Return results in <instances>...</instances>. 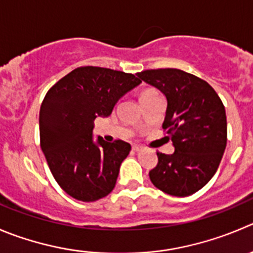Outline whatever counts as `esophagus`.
Wrapping results in <instances>:
<instances>
[{
  "mask_svg": "<svg viewBox=\"0 0 253 253\" xmlns=\"http://www.w3.org/2000/svg\"><path fill=\"white\" fill-rule=\"evenodd\" d=\"M133 150L134 151H141V150H143V146L138 145V144H134V145H133Z\"/></svg>",
  "mask_w": 253,
  "mask_h": 253,
  "instance_id": "obj_1",
  "label": "esophagus"
}]
</instances>
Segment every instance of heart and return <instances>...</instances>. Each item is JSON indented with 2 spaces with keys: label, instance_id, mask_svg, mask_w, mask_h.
Segmentation results:
<instances>
[{
  "label": "heart",
  "instance_id": "1",
  "mask_svg": "<svg viewBox=\"0 0 253 253\" xmlns=\"http://www.w3.org/2000/svg\"><path fill=\"white\" fill-rule=\"evenodd\" d=\"M154 93H155V92H153V90H146V92L141 93V95H140V100L145 99V98H146V97H149V95L154 94Z\"/></svg>",
  "mask_w": 253,
  "mask_h": 253
}]
</instances>
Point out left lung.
Listing matches in <instances>:
<instances>
[{
	"label": "left lung",
	"mask_w": 253,
	"mask_h": 253,
	"mask_svg": "<svg viewBox=\"0 0 253 253\" xmlns=\"http://www.w3.org/2000/svg\"><path fill=\"white\" fill-rule=\"evenodd\" d=\"M136 76L167 98L163 128L171 139L172 154L158 153L149 177L172 196H189L215 175L227 143L226 112L208 82L175 68L150 69Z\"/></svg>",
	"instance_id": "obj_1"
}]
</instances>
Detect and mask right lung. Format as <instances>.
Returning <instances> with one entry per match:
<instances>
[{
	"label": "right lung",
	"mask_w": 253,
	"mask_h": 253,
	"mask_svg": "<svg viewBox=\"0 0 253 253\" xmlns=\"http://www.w3.org/2000/svg\"><path fill=\"white\" fill-rule=\"evenodd\" d=\"M141 79L102 67H79L48 90L40 110L41 149L59 186L90 203L114 189L130 144L93 135L94 120L109 117L115 104Z\"/></svg>",
	"instance_id": "obj_1"
}]
</instances>
